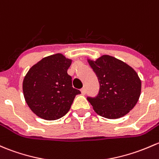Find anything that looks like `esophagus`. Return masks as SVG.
Here are the masks:
<instances>
[{
    "label": "esophagus",
    "mask_w": 159,
    "mask_h": 159,
    "mask_svg": "<svg viewBox=\"0 0 159 159\" xmlns=\"http://www.w3.org/2000/svg\"><path fill=\"white\" fill-rule=\"evenodd\" d=\"M81 94H83V95H84L85 93H86V90H85L84 88H81Z\"/></svg>",
    "instance_id": "obj_1"
}]
</instances>
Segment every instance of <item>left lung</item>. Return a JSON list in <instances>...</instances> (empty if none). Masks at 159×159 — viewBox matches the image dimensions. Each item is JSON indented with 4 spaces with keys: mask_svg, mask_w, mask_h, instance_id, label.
<instances>
[{
    "mask_svg": "<svg viewBox=\"0 0 159 159\" xmlns=\"http://www.w3.org/2000/svg\"><path fill=\"white\" fill-rule=\"evenodd\" d=\"M88 62L100 84L98 95L87 98L95 112L107 119L127 114L141 93V81L137 73L127 64L110 56Z\"/></svg>",
    "mask_w": 159,
    "mask_h": 159,
    "instance_id": "1",
    "label": "left lung"
}]
</instances>
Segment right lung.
Listing matches in <instances>:
<instances>
[{"mask_svg": "<svg viewBox=\"0 0 159 159\" xmlns=\"http://www.w3.org/2000/svg\"><path fill=\"white\" fill-rule=\"evenodd\" d=\"M71 61L61 54L48 56L34 65L25 76L23 91L26 103L39 117L55 120L62 117L81 91L72 87L68 74Z\"/></svg>", "mask_w": 159, "mask_h": 159, "instance_id": "obj_1", "label": "right lung"}]
</instances>
